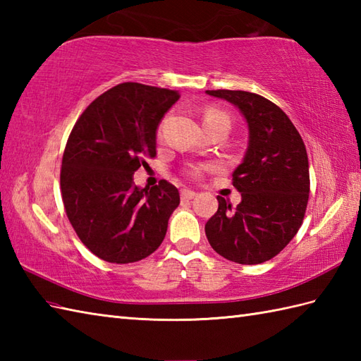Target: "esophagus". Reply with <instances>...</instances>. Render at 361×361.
<instances>
[{
  "instance_id": "34e87169",
  "label": "esophagus",
  "mask_w": 361,
  "mask_h": 361,
  "mask_svg": "<svg viewBox=\"0 0 361 361\" xmlns=\"http://www.w3.org/2000/svg\"><path fill=\"white\" fill-rule=\"evenodd\" d=\"M197 194L194 192V190L190 189H181V198L183 200H192V198L195 197Z\"/></svg>"
}]
</instances>
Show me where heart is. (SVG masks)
I'll use <instances>...</instances> for the list:
<instances>
[{
    "instance_id": "1",
    "label": "heart",
    "mask_w": 361,
    "mask_h": 361,
    "mask_svg": "<svg viewBox=\"0 0 361 361\" xmlns=\"http://www.w3.org/2000/svg\"><path fill=\"white\" fill-rule=\"evenodd\" d=\"M219 121H224L226 122V124H229V118L228 114L224 113L221 110H217V109H208L204 113V118H203V124H212V122H219ZM203 172V167L200 166H192L188 169V173L192 176V178H198V176L202 175Z\"/></svg>"
}]
</instances>
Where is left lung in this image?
<instances>
[{"label":"left lung","mask_w":361,"mask_h":361,"mask_svg":"<svg viewBox=\"0 0 361 361\" xmlns=\"http://www.w3.org/2000/svg\"><path fill=\"white\" fill-rule=\"evenodd\" d=\"M239 109L248 124V149L233 172L242 202L219 209L204 231L214 251L242 265L273 259L301 228L309 202V158L296 127L268 99L233 90H208Z\"/></svg>","instance_id":"8db88e82"}]
</instances>
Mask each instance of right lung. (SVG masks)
<instances>
[{
	"instance_id": "add662e5",
	"label": "right lung",
	"mask_w": 361,
	"mask_h": 361,
	"mask_svg": "<svg viewBox=\"0 0 361 361\" xmlns=\"http://www.w3.org/2000/svg\"><path fill=\"white\" fill-rule=\"evenodd\" d=\"M178 99L173 90L121 83L87 106L68 137L60 171L66 216L106 262H137L164 240L178 189L166 180L135 186L133 173L155 158L157 128Z\"/></svg>"
}]
</instances>
